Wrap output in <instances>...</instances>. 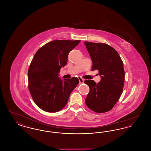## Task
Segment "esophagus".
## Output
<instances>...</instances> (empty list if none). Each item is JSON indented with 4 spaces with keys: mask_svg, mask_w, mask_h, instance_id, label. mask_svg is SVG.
<instances>
[{
    "mask_svg": "<svg viewBox=\"0 0 151 151\" xmlns=\"http://www.w3.org/2000/svg\"><path fill=\"white\" fill-rule=\"evenodd\" d=\"M79 80L80 84H82V83H84V79H83L82 78H80V77H79Z\"/></svg>",
    "mask_w": 151,
    "mask_h": 151,
    "instance_id": "esophagus-1",
    "label": "esophagus"
}]
</instances>
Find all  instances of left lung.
<instances>
[{
	"instance_id": "8db88e82",
	"label": "left lung",
	"mask_w": 151,
	"mask_h": 151,
	"mask_svg": "<svg viewBox=\"0 0 151 151\" xmlns=\"http://www.w3.org/2000/svg\"><path fill=\"white\" fill-rule=\"evenodd\" d=\"M92 60V70H97L101 80L84 83L90 89L86 99L88 108L97 113L111 110L123 92L124 82L123 63L118 52L106 43L84 42Z\"/></svg>"
}]
</instances>
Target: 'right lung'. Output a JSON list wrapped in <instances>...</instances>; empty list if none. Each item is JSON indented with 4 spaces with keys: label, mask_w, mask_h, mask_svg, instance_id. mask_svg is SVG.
<instances>
[{
    "label": "right lung",
    "mask_w": 151,
    "mask_h": 151,
    "mask_svg": "<svg viewBox=\"0 0 151 151\" xmlns=\"http://www.w3.org/2000/svg\"><path fill=\"white\" fill-rule=\"evenodd\" d=\"M80 40H54L36 52L29 66L28 88L36 105L50 113L60 110L67 104L79 79H60L59 73L67 65L69 52Z\"/></svg>",
    "instance_id": "right-lung-1"
}]
</instances>
